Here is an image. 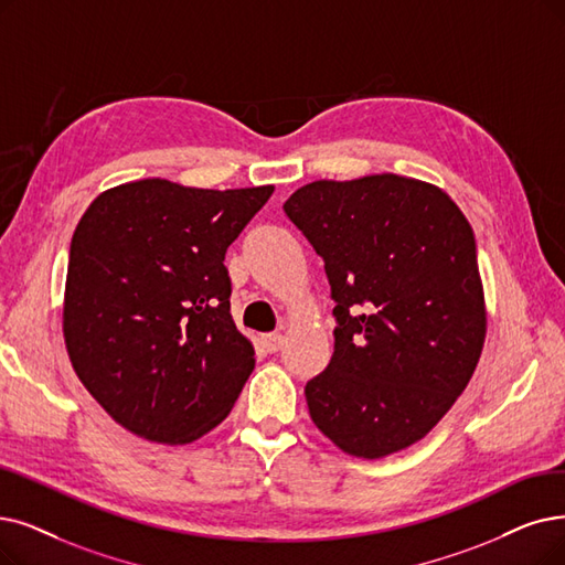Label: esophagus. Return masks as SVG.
I'll use <instances>...</instances> for the list:
<instances>
[{
	"label": "esophagus",
	"instance_id": "34e87169",
	"mask_svg": "<svg viewBox=\"0 0 565 565\" xmlns=\"http://www.w3.org/2000/svg\"><path fill=\"white\" fill-rule=\"evenodd\" d=\"M262 341H264V345H266V350L268 352H278L280 348H282V341H285V335L282 333H266L264 338H262Z\"/></svg>",
	"mask_w": 565,
	"mask_h": 565
}]
</instances>
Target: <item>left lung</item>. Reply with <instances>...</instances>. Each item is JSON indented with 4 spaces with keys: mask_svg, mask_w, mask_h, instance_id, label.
<instances>
[{
    "mask_svg": "<svg viewBox=\"0 0 565 565\" xmlns=\"http://www.w3.org/2000/svg\"><path fill=\"white\" fill-rule=\"evenodd\" d=\"M285 215L324 259L333 354L308 380L315 426L382 459L422 440L476 371L487 310L476 236L440 188L377 173L315 180Z\"/></svg>",
    "mask_w": 565,
    "mask_h": 565,
    "instance_id": "left-lung-1",
    "label": "left lung"
}]
</instances>
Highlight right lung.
I'll return each mask as SVG.
<instances>
[{
	"mask_svg": "<svg viewBox=\"0 0 565 565\" xmlns=\"http://www.w3.org/2000/svg\"><path fill=\"white\" fill-rule=\"evenodd\" d=\"M274 185L199 190L146 178L102 192L70 247L64 343L127 431L185 445L230 415L255 369L232 320L224 253Z\"/></svg>",
	"mask_w": 565,
	"mask_h": 565,
	"instance_id": "obj_1",
	"label": "right lung"
}]
</instances>
